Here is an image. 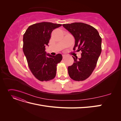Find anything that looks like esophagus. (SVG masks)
I'll return each instance as SVG.
<instances>
[{
  "mask_svg": "<svg viewBox=\"0 0 121 121\" xmlns=\"http://www.w3.org/2000/svg\"><path fill=\"white\" fill-rule=\"evenodd\" d=\"M65 57H66V55H65V54H63V58H65Z\"/></svg>",
  "mask_w": 121,
  "mask_h": 121,
  "instance_id": "obj_1",
  "label": "esophagus"
}]
</instances>
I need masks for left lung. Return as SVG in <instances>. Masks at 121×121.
Listing matches in <instances>:
<instances>
[{
  "label": "left lung",
  "mask_w": 121,
  "mask_h": 121,
  "mask_svg": "<svg viewBox=\"0 0 121 121\" xmlns=\"http://www.w3.org/2000/svg\"><path fill=\"white\" fill-rule=\"evenodd\" d=\"M63 27L74 36L75 44L73 50L81 51V57L72 56L74 62L68 67L70 78L75 81H83L92 74L96 66L101 52V38L95 28L83 23L63 24Z\"/></svg>",
  "instance_id": "left-lung-1"
}]
</instances>
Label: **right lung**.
Segmentation results:
<instances>
[{
  "mask_svg": "<svg viewBox=\"0 0 121 121\" xmlns=\"http://www.w3.org/2000/svg\"><path fill=\"white\" fill-rule=\"evenodd\" d=\"M61 24L41 22L30 26L23 36L24 53L28 65L35 77L40 81L52 80L56 76L57 64L62 60L61 54L46 53L52 31Z\"/></svg>",
  "mask_w": 121,
  "mask_h": 121,
  "instance_id": "add662e5",
  "label": "right lung"
}]
</instances>
